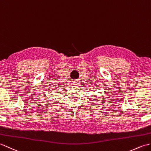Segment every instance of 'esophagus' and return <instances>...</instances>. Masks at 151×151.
<instances>
[{"label":"esophagus","instance_id":"34e87169","mask_svg":"<svg viewBox=\"0 0 151 151\" xmlns=\"http://www.w3.org/2000/svg\"><path fill=\"white\" fill-rule=\"evenodd\" d=\"M72 84L73 86H76V85H78V82H77L76 80H74V81L72 82Z\"/></svg>","mask_w":151,"mask_h":151}]
</instances>
